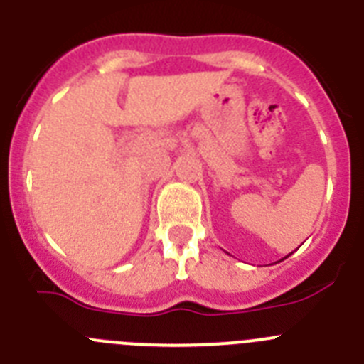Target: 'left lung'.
Here are the masks:
<instances>
[{"label":"left lung","mask_w":364,"mask_h":364,"mask_svg":"<svg viewBox=\"0 0 364 364\" xmlns=\"http://www.w3.org/2000/svg\"><path fill=\"white\" fill-rule=\"evenodd\" d=\"M288 257H290V255H286V257H284V259H288Z\"/></svg>","instance_id":"8db88e82"}]
</instances>
